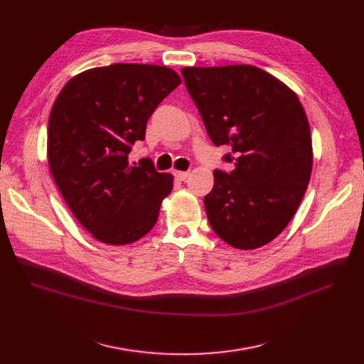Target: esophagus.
<instances>
[{
	"label": "esophagus",
	"mask_w": 364,
	"mask_h": 364,
	"mask_svg": "<svg viewBox=\"0 0 364 364\" xmlns=\"http://www.w3.org/2000/svg\"><path fill=\"white\" fill-rule=\"evenodd\" d=\"M175 176L179 179V181H185L188 176H189V171H181V170H176L175 171Z\"/></svg>",
	"instance_id": "esophagus-1"
}]
</instances>
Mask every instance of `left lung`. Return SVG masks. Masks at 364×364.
Segmentation results:
<instances>
[{"label":"left lung","instance_id":"1","mask_svg":"<svg viewBox=\"0 0 364 364\" xmlns=\"http://www.w3.org/2000/svg\"><path fill=\"white\" fill-rule=\"evenodd\" d=\"M186 90L222 161L204 197L212 230L235 249H257L279 235L306 191L313 146L305 111L289 87L252 65L183 68Z\"/></svg>","mask_w":364,"mask_h":364}]
</instances>
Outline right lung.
<instances>
[{"label": "right lung", "instance_id": "right-lung-1", "mask_svg": "<svg viewBox=\"0 0 364 364\" xmlns=\"http://www.w3.org/2000/svg\"><path fill=\"white\" fill-rule=\"evenodd\" d=\"M181 84L159 65L114 63L68 81L47 129L50 171L82 227L107 245H129L157 222L173 178L151 159L129 163L160 102Z\"/></svg>", "mask_w": 364, "mask_h": 364}]
</instances>
